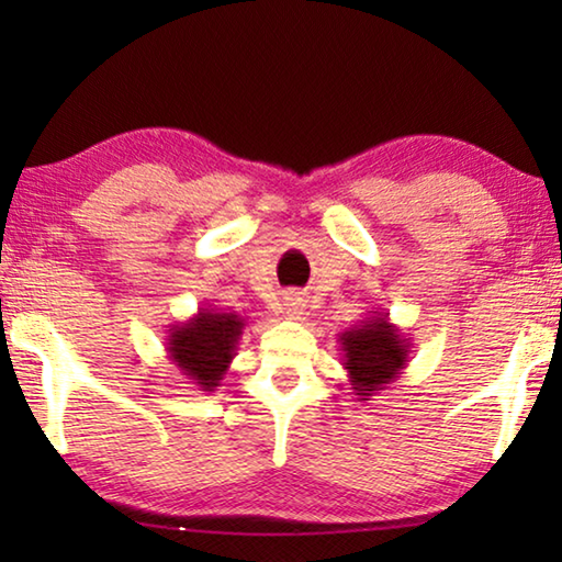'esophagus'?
I'll return each instance as SVG.
<instances>
[{"label": "esophagus", "mask_w": 562, "mask_h": 562, "mask_svg": "<svg viewBox=\"0 0 562 562\" xmlns=\"http://www.w3.org/2000/svg\"><path fill=\"white\" fill-rule=\"evenodd\" d=\"M284 317L288 319H302L304 312H307V304L300 297V292H288V297H284Z\"/></svg>", "instance_id": "1"}]
</instances>
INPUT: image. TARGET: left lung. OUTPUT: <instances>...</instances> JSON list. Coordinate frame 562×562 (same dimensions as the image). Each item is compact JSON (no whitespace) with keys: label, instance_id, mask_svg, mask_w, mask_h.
<instances>
[{"label":"left lung","instance_id":"8db88e82","mask_svg":"<svg viewBox=\"0 0 562 562\" xmlns=\"http://www.w3.org/2000/svg\"><path fill=\"white\" fill-rule=\"evenodd\" d=\"M341 367L347 369L349 384L357 402H369V396L386 389L404 372L412 355V345L404 331L389 319V312H374L339 335Z\"/></svg>","mask_w":562,"mask_h":562}]
</instances>
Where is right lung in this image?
Instances as JSON below:
<instances>
[{"instance_id": "add662e5", "label": "right lung", "mask_w": 562, "mask_h": 562, "mask_svg": "<svg viewBox=\"0 0 562 562\" xmlns=\"http://www.w3.org/2000/svg\"><path fill=\"white\" fill-rule=\"evenodd\" d=\"M245 319L235 312L201 307L193 317L170 325L168 359L201 392H215L237 355Z\"/></svg>"}]
</instances>
